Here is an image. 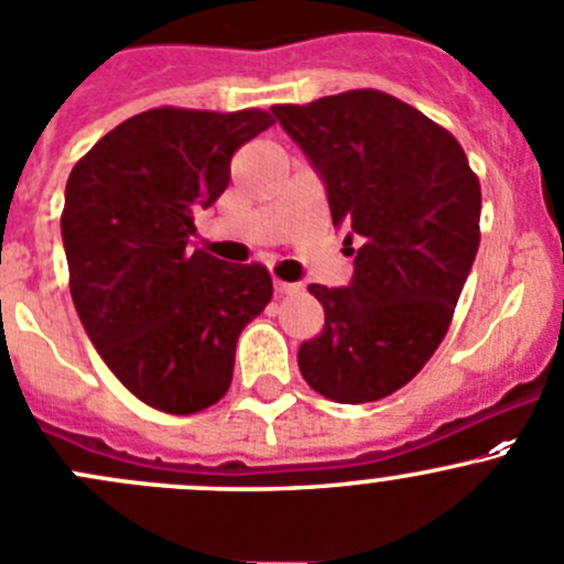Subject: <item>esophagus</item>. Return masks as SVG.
<instances>
[{
    "label": "esophagus",
    "instance_id": "obj_1",
    "mask_svg": "<svg viewBox=\"0 0 564 564\" xmlns=\"http://www.w3.org/2000/svg\"><path fill=\"white\" fill-rule=\"evenodd\" d=\"M300 283H286V281H281V278H275V292L278 294H297L300 292Z\"/></svg>",
    "mask_w": 564,
    "mask_h": 564
}]
</instances>
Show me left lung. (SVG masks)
<instances>
[{
  "instance_id": "1",
  "label": "left lung",
  "mask_w": 564,
  "mask_h": 564,
  "mask_svg": "<svg viewBox=\"0 0 564 564\" xmlns=\"http://www.w3.org/2000/svg\"><path fill=\"white\" fill-rule=\"evenodd\" d=\"M272 112L319 171L333 223L364 239L347 289L308 286L325 325L300 344V371L333 402H377L449 330L479 248V178L449 129L382 90Z\"/></svg>"
}]
</instances>
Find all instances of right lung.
I'll return each mask as SVG.
<instances>
[{
  "label": "right lung",
  "instance_id": "add662e5",
  "mask_svg": "<svg viewBox=\"0 0 564 564\" xmlns=\"http://www.w3.org/2000/svg\"><path fill=\"white\" fill-rule=\"evenodd\" d=\"M275 123L264 109L154 107L98 140L65 184L68 286L93 347L156 410L226 397L237 338L272 297L264 264L189 250L193 212L231 182V156Z\"/></svg>",
  "mask_w": 564,
  "mask_h": 564
}]
</instances>
